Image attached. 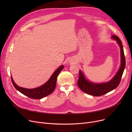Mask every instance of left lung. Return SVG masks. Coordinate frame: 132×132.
Instances as JSON below:
<instances>
[{"mask_svg":"<svg viewBox=\"0 0 132 132\" xmlns=\"http://www.w3.org/2000/svg\"><path fill=\"white\" fill-rule=\"evenodd\" d=\"M112 38L117 40V43L120 48L121 65L119 70L111 80L108 82L103 84H95L87 80L84 74L80 70L78 85L81 90L86 94L95 96H100L113 90L120 84L124 69L125 68V57L124 55L122 42L120 38L116 35H112Z\"/></svg>","mask_w":132,"mask_h":132,"instance_id":"1","label":"left lung"}]
</instances>
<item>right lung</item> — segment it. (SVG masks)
<instances>
[{
	"label": "right lung",
	"instance_id": "add662e5",
	"mask_svg": "<svg viewBox=\"0 0 132 132\" xmlns=\"http://www.w3.org/2000/svg\"><path fill=\"white\" fill-rule=\"evenodd\" d=\"M63 68V65L60 66L54 71L49 80L45 84L39 87L34 89H26L20 87L15 84L12 77L11 80L14 87L21 93H22V94L32 99H41L51 94L54 91L55 86H56L57 79L58 76Z\"/></svg>",
	"mask_w": 132,
	"mask_h": 132
}]
</instances>
